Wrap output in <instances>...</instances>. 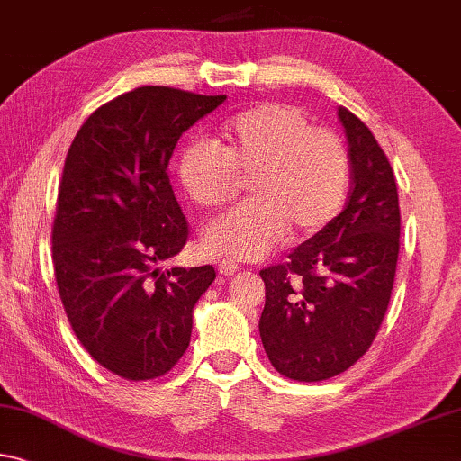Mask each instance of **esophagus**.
Returning <instances> with one entry per match:
<instances>
[{
    "instance_id": "34e87169",
    "label": "esophagus",
    "mask_w": 461,
    "mask_h": 461,
    "mask_svg": "<svg viewBox=\"0 0 461 461\" xmlns=\"http://www.w3.org/2000/svg\"><path fill=\"white\" fill-rule=\"evenodd\" d=\"M238 262H233V260H221L217 265V270H219V275L221 276H231L233 273H238Z\"/></svg>"
}]
</instances>
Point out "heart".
Segmentation results:
<instances>
[{"mask_svg": "<svg viewBox=\"0 0 461 461\" xmlns=\"http://www.w3.org/2000/svg\"><path fill=\"white\" fill-rule=\"evenodd\" d=\"M246 178L252 199L203 231L211 257L258 260L289 230L294 238L326 230L345 207L350 159L334 131L312 127L295 106L265 102L231 116L217 148L196 141L176 159L180 191L203 209L231 201Z\"/></svg>", "mask_w": 461, "mask_h": 461, "instance_id": "1", "label": "heart"}]
</instances>
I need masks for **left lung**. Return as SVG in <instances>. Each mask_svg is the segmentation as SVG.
<instances>
[{"instance_id":"8db88e82","label":"left lung","mask_w":461,"mask_h":461,"mask_svg":"<svg viewBox=\"0 0 461 461\" xmlns=\"http://www.w3.org/2000/svg\"><path fill=\"white\" fill-rule=\"evenodd\" d=\"M353 188L342 213L260 270V339L273 367L295 382L347 371L374 342L388 310L400 250L398 188L392 166L365 122L339 106Z\"/></svg>"}]
</instances>
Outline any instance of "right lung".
<instances>
[{"label": "right lung", "mask_w": 461, "mask_h": 461, "mask_svg": "<svg viewBox=\"0 0 461 461\" xmlns=\"http://www.w3.org/2000/svg\"><path fill=\"white\" fill-rule=\"evenodd\" d=\"M225 96L143 86L94 111L68 151L53 223L65 313L84 348L141 382L170 371L191 342L213 267L156 268L188 225L167 178L178 139Z\"/></svg>", "instance_id": "add662e5"}]
</instances>
